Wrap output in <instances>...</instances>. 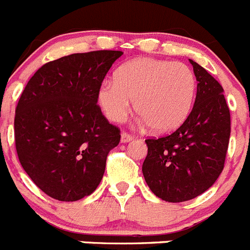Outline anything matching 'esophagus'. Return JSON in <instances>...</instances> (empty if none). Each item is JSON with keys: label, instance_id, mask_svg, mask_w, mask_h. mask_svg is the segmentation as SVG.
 <instances>
[{"label": "esophagus", "instance_id": "34e87169", "mask_svg": "<svg viewBox=\"0 0 250 250\" xmlns=\"http://www.w3.org/2000/svg\"><path fill=\"white\" fill-rule=\"evenodd\" d=\"M132 139H134V136L130 134H127V132H123L121 134V143H129V141H131Z\"/></svg>", "mask_w": 250, "mask_h": 250}]
</instances>
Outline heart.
Returning <instances> with one entry per match:
<instances>
[{
  "mask_svg": "<svg viewBox=\"0 0 250 250\" xmlns=\"http://www.w3.org/2000/svg\"><path fill=\"white\" fill-rule=\"evenodd\" d=\"M196 89V77L186 64L137 58L121 65L114 82L100 85L98 103L109 120L121 123L134 100L135 111L151 130L168 132L189 115Z\"/></svg>",
  "mask_w": 250,
  "mask_h": 250,
  "instance_id": "b5f03b06",
  "label": "heart"
}]
</instances>
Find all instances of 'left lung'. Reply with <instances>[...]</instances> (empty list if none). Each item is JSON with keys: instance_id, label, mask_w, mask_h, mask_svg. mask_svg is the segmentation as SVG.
Segmentation results:
<instances>
[{"instance_id": "left-lung-1", "label": "left lung", "mask_w": 250, "mask_h": 250, "mask_svg": "<svg viewBox=\"0 0 250 250\" xmlns=\"http://www.w3.org/2000/svg\"><path fill=\"white\" fill-rule=\"evenodd\" d=\"M197 79L194 105L185 123L159 139L148 137L143 173L166 202H185L207 191L221 175L230 136V113L223 88L192 59Z\"/></svg>"}]
</instances>
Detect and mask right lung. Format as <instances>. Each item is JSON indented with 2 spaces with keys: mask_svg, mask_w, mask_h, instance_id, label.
I'll list each match as a JSON object with an SVG mask.
<instances>
[{
  "mask_svg": "<svg viewBox=\"0 0 250 250\" xmlns=\"http://www.w3.org/2000/svg\"><path fill=\"white\" fill-rule=\"evenodd\" d=\"M120 50L48 62L21 94L15 115L18 160L45 194L73 202L99 186L120 129L103 115L98 90Z\"/></svg>",
  "mask_w": 250,
  "mask_h": 250,
  "instance_id": "right-lung-1",
  "label": "right lung"
}]
</instances>
